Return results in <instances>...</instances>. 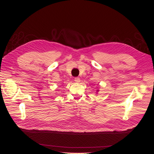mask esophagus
I'll use <instances>...</instances> for the list:
<instances>
[{
	"mask_svg": "<svg viewBox=\"0 0 154 154\" xmlns=\"http://www.w3.org/2000/svg\"><path fill=\"white\" fill-rule=\"evenodd\" d=\"M74 81H75V82H76V83H80V78L76 77V78H74Z\"/></svg>",
	"mask_w": 154,
	"mask_h": 154,
	"instance_id": "34e87169",
	"label": "esophagus"
}]
</instances>
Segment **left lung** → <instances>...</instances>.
I'll return each mask as SVG.
<instances>
[{"instance_id": "left-lung-1", "label": "left lung", "mask_w": 154, "mask_h": 154, "mask_svg": "<svg viewBox=\"0 0 154 154\" xmlns=\"http://www.w3.org/2000/svg\"><path fill=\"white\" fill-rule=\"evenodd\" d=\"M99 91V90H97V92H98Z\"/></svg>"}]
</instances>
